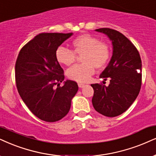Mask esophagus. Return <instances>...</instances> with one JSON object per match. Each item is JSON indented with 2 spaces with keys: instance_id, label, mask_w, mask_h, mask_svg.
I'll return each instance as SVG.
<instances>
[{
  "instance_id": "1",
  "label": "esophagus",
  "mask_w": 156,
  "mask_h": 156,
  "mask_svg": "<svg viewBox=\"0 0 156 156\" xmlns=\"http://www.w3.org/2000/svg\"><path fill=\"white\" fill-rule=\"evenodd\" d=\"M85 86H86V85L83 84V83H78V87L80 88H83Z\"/></svg>"
}]
</instances>
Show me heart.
Returning <instances> with one entry per match:
<instances>
[{"label": "heart", "instance_id": "1", "mask_svg": "<svg viewBox=\"0 0 156 156\" xmlns=\"http://www.w3.org/2000/svg\"><path fill=\"white\" fill-rule=\"evenodd\" d=\"M73 51L66 47H59L55 57L59 63L70 66L76 59V55H82L83 63L75 65L67 71V76L74 81L84 83L88 81L94 73L95 67L102 68L110 58V48L106 42L90 34H82L77 37L72 42Z\"/></svg>", "mask_w": 156, "mask_h": 156}]
</instances>
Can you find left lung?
Listing matches in <instances>:
<instances>
[{"label":"left lung","instance_id":"obj_1","mask_svg":"<svg viewBox=\"0 0 156 156\" xmlns=\"http://www.w3.org/2000/svg\"><path fill=\"white\" fill-rule=\"evenodd\" d=\"M96 31L107 35L112 41L111 60L100 75L110 79L109 86L91 84L94 94L92 104L98 113L114 117L124 113L138 96L142 83V61L137 48L122 33L101 28Z\"/></svg>","mask_w":156,"mask_h":156}]
</instances>
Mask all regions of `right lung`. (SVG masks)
I'll return each instance as SVG.
<instances>
[{
	"label": "right lung",
	"instance_id": "add662e5",
	"mask_svg": "<svg viewBox=\"0 0 156 156\" xmlns=\"http://www.w3.org/2000/svg\"><path fill=\"white\" fill-rule=\"evenodd\" d=\"M73 33H42L23 46L15 66L19 94L39 119L54 122L63 118L78 90L76 82L67 80L55 57L59 46ZM55 85L57 86L56 87Z\"/></svg>",
	"mask_w": 156,
	"mask_h": 156
}]
</instances>
